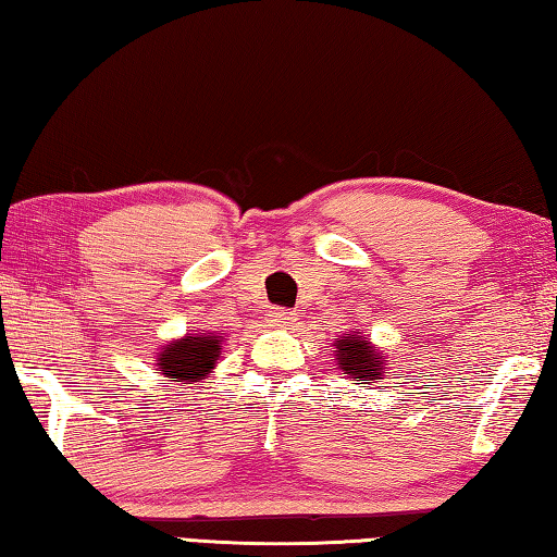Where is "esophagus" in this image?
Wrapping results in <instances>:
<instances>
[{
    "label": "esophagus",
    "mask_w": 557,
    "mask_h": 557,
    "mask_svg": "<svg viewBox=\"0 0 557 557\" xmlns=\"http://www.w3.org/2000/svg\"><path fill=\"white\" fill-rule=\"evenodd\" d=\"M296 315L290 313V310H284V308H273L269 310V323L276 325V327H288L290 323H294Z\"/></svg>",
    "instance_id": "esophagus-1"
}]
</instances>
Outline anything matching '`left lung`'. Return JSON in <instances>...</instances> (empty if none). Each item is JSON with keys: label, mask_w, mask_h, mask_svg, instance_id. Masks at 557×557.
Wrapping results in <instances>:
<instances>
[{"label": "left lung", "mask_w": 557, "mask_h": 557, "mask_svg": "<svg viewBox=\"0 0 557 557\" xmlns=\"http://www.w3.org/2000/svg\"><path fill=\"white\" fill-rule=\"evenodd\" d=\"M333 347L337 369H343L355 382L374 384L376 379H384L388 374V357L384 349L376 347L372 339L355 327L347 335H339Z\"/></svg>", "instance_id": "left-lung-1"}]
</instances>
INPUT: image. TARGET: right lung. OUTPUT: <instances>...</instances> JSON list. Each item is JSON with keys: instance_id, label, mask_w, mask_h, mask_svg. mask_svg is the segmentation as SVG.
I'll list each match as a JSON object with an SVG mask.
<instances>
[{"instance_id": "add662e5", "label": "right lung", "mask_w": 557, "mask_h": 557, "mask_svg": "<svg viewBox=\"0 0 557 557\" xmlns=\"http://www.w3.org/2000/svg\"><path fill=\"white\" fill-rule=\"evenodd\" d=\"M224 333H185L178 339L165 343L156 352V372L169 376L171 382H200L218 364Z\"/></svg>"}]
</instances>
